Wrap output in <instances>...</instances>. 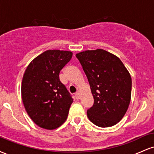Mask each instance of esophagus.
<instances>
[{
	"label": "esophagus",
	"instance_id": "34e87169",
	"mask_svg": "<svg viewBox=\"0 0 154 154\" xmlns=\"http://www.w3.org/2000/svg\"><path fill=\"white\" fill-rule=\"evenodd\" d=\"M75 98H76V99H77V100L79 99V98H80V93H79V92H77V93H75Z\"/></svg>",
	"mask_w": 154,
	"mask_h": 154
}]
</instances>
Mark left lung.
I'll use <instances>...</instances> for the list:
<instances>
[{"label":"left lung","instance_id":"obj_1","mask_svg":"<svg viewBox=\"0 0 154 154\" xmlns=\"http://www.w3.org/2000/svg\"><path fill=\"white\" fill-rule=\"evenodd\" d=\"M87 76L93 98L88 119L100 128L116 125L123 118L131 99L132 79L117 56L103 49L76 54Z\"/></svg>","mask_w":154,"mask_h":154}]
</instances>
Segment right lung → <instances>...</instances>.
Instances as JSON below:
<instances>
[{
    "label": "right lung",
    "instance_id": "obj_1",
    "mask_svg": "<svg viewBox=\"0 0 154 154\" xmlns=\"http://www.w3.org/2000/svg\"><path fill=\"white\" fill-rule=\"evenodd\" d=\"M72 57L71 51L48 50L26 67L22 98L26 113L40 128L54 130L66 121L73 102L59 79L60 71Z\"/></svg>",
    "mask_w": 154,
    "mask_h": 154
}]
</instances>
